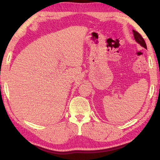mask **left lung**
Listing matches in <instances>:
<instances>
[{"mask_svg": "<svg viewBox=\"0 0 160 160\" xmlns=\"http://www.w3.org/2000/svg\"><path fill=\"white\" fill-rule=\"evenodd\" d=\"M133 35H134L135 41H136L140 45L142 46V47L145 48V49H147V47H146V44L145 41H144V39L143 38V37L141 36V35L138 32L135 31V30H133Z\"/></svg>", "mask_w": 160, "mask_h": 160, "instance_id": "8db88e82", "label": "left lung"}]
</instances>
